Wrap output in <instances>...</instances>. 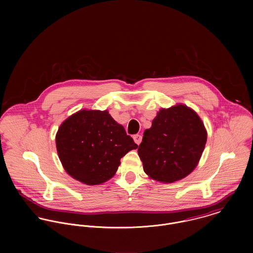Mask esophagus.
Instances as JSON below:
<instances>
[{
  "instance_id": "34e87169",
  "label": "esophagus",
  "mask_w": 253,
  "mask_h": 253,
  "mask_svg": "<svg viewBox=\"0 0 253 253\" xmlns=\"http://www.w3.org/2000/svg\"><path fill=\"white\" fill-rule=\"evenodd\" d=\"M133 140L136 144L139 145L142 141V136L140 134H135V135H133Z\"/></svg>"
}]
</instances>
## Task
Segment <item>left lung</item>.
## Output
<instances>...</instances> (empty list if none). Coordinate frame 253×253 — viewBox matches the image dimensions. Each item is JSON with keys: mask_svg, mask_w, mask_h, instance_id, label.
Masks as SVG:
<instances>
[{"mask_svg": "<svg viewBox=\"0 0 253 253\" xmlns=\"http://www.w3.org/2000/svg\"><path fill=\"white\" fill-rule=\"evenodd\" d=\"M208 133L201 118L184 104L161 109L146 129L138 155L150 178L172 183L197 167Z\"/></svg>", "mask_w": 253, "mask_h": 253, "instance_id": "1", "label": "left lung"}]
</instances>
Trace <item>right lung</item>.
I'll use <instances>...</instances> for the list:
<instances>
[{"mask_svg": "<svg viewBox=\"0 0 253 253\" xmlns=\"http://www.w3.org/2000/svg\"><path fill=\"white\" fill-rule=\"evenodd\" d=\"M55 142L66 172L86 185L112 178L121 159L138 147L107 110L84 109L73 114L59 126Z\"/></svg>", "mask_w": 253, "mask_h": 253, "instance_id": "obj_1", "label": "right lung"}]
</instances>
